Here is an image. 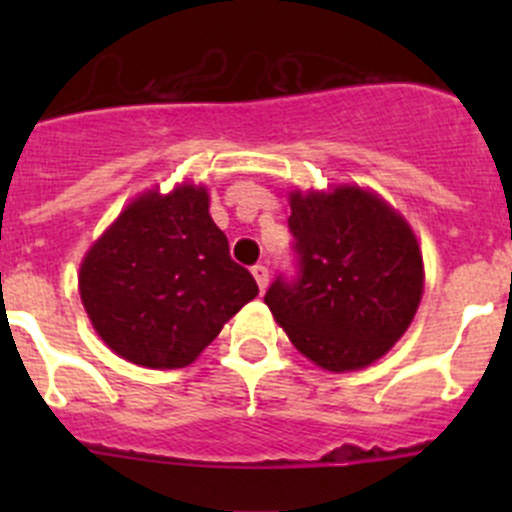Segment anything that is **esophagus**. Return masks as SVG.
Here are the masks:
<instances>
[{"label":"esophagus","instance_id":"34e87169","mask_svg":"<svg viewBox=\"0 0 512 512\" xmlns=\"http://www.w3.org/2000/svg\"><path fill=\"white\" fill-rule=\"evenodd\" d=\"M252 277H255L257 287H260V289H265L267 282H270V272H267L265 265H255V267H252Z\"/></svg>","mask_w":512,"mask_h":512}]
</instances>
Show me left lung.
I'll list each match as a JSON object with an SVG mask.
<instances>
[{
	"instance_id": "left-lung-1",
	"label": "left lung",
	"mask_w": 512,
	"mask_h": 512,
	"mask_svg": "<svg viewBox=\"0 0 512 512\" xmlns=\"http://www.w3.org/2000/svg\"><path fill=\"white\" fill-rule=\"evenodd\" d=\"M292 275L265 304L289 342L329 371L369 366L401 339L423 292L418 242L399 213L361 188L292 193Z\"/></svg>"
}]
</instances>
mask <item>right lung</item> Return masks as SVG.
<instances>
[{"instance_id": "obj_1", "label": "right lung", "mask_w": 512, "mask_h": 512, "mask_svg": "<svg viewBox=\"0 0 512 512\" xmlns=\"http://www.w3.org/2000/svg\"><path fill=\"white\" fill-rule=\"evenodd\" d=\"M79 289L98 337L151 369L188 366L257 297L195 185L128 205L86 255Z\"/></svg>"}]
</instances>
